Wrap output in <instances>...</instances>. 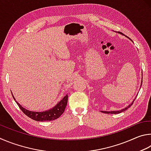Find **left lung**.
<instances>
[{"label":"left lung","mask_w":151,"mask_h":151,"mask_svg":"<svg viewBox=\"0 0 151 151\" xmlns=\"http://www.w3.org/2000/svg\"><path fill=\"white\" fill-rule=\"evenodd\" d=\"M122 34V33H121ZM141 85H142V83H141ZM134 100H135V99H134ZM134 101L132 102V104H130L129 105L128 107H125V109H121V110H119V111H101V112L102 113H108V114H117V113H121V112H123V111H125V110H127L128 109V108H129L132 105H133V102L134 101Z\"/></svg>","instance_id":"1"}]
</instances>
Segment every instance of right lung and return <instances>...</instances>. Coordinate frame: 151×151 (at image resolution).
<instances>
[{
    "mask_svg": "<svg viewBox=\"0 0 151 151\" xmlns=\"http://www.w3.org/2000/svg\"><path fill=\"white\" fill-rule=\"evenodd\" d=\"M12 97L16 103H17V105H18V107H19L21 110H22V111L26 115H27L28 117H30L32 119L37 121H50L57 119L59 118L60 116L62 115V113L64 112L65 108L66 107V105H67L68 99V95H66V96L63 97V98L61 100L55 107H53L52 109L43 112H35L30 111H28L24 109V108L22 107L17 101H16L13 95Z\"/></svg>",
    "mask_w": 151,
    "mask_h": 151,
    "instance_id": "right-lung-1",
    "label": "right lung"
}]
</instances>
